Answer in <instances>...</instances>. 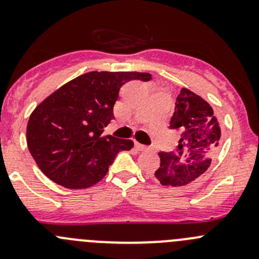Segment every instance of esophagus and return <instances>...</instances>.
<instances>
[{"label":"esophagus","mask_w":259,"mask_h":259,"mask_svg":"<svg viewBox=\"0 0 259 259\" xmlns=\"http://www.w3.org/2000/svg\"><path fill=\"white\" fill-rule=\"evenodd\" d=\"M135 148H137L139 151H144V150H146V149H148V146L140 144V143H138V142H135Z\"/></svg>","instance_id":"1"}]
</instances>
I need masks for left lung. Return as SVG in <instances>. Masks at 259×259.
<instances>
[{"label": "left lung", "mask_w": 259, "mask_h": 259, "mask_svg": "<svg viewBox=\"0 0 259 259\" xmlns=\"http://www.w3.org/2000/svg\"><path fill=\"white\" fill-rule=\"evenodd\" d=\"M170 129L180 133L176 151H160L155 178L163 185L180 187L202 176L210 166L221 139L213 109L197 94L183 88L177 98Z\"/></svg>", "instance_id": "obj_1"}]
</instances>
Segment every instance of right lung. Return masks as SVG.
Instances as JSON below:
<instances>
[{"label":"right lung","mask_w":259,"mask_h":259,"mask_svg":"<svg viewBox=\"0 0 259 259\" xmlns=\"http://www.w3.org/2000/svg\"><path fill=\"white\" fill-rule=\"evenodd\" d=\"M146 72L91 71L69 81L42 101L27 124V146L48 178L69 189L96 184L115 156L132 140L103 137L114 119L120 88L130 80L149 81Z\"/></svg>","instance_id":"1"}]
</instances>
